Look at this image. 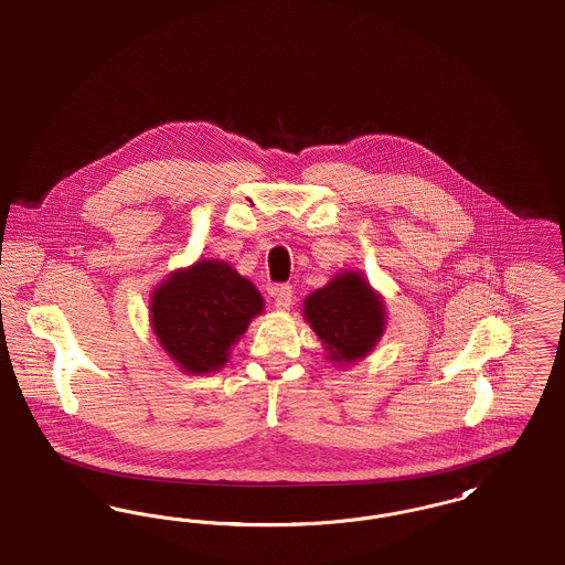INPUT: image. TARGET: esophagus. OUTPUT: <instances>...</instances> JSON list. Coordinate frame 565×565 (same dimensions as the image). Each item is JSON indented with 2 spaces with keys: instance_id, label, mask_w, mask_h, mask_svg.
Segmentation results:
<instances>
[{
  "instance_id": "34e87169",
  "label": "esophagus",
  "mask_w": 565,
  "mask_h": 565,
  "mask_svg": "<svg viewBox=\"0 0 565 565\" xmlns=\"http://www.w3.org/2000/svg\"><path fill=\"white\" fill-rule=\"evenodd\" d=\"M274 306L278 310H289L294 306V287L291 285H278L271 289Z\"/></svg>"
}]
</instances>
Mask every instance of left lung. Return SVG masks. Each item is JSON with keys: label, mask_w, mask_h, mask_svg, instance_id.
Instances as JSON below:
<instances>
[{"label": "left lung", "mask_w": 565, "mask_h": 565, "mask_svg": "<svg viewBox=\"0 0 565 565\" xmlns=\"http://www.w3.org/2000/svg\"><path fill=\"white\" fill-rule=\"evenodd\" d=\"M303 315L329 350V359L340 363L365 356L384 333V301L352 271L306 297Z\"/></svg>", "instance_id": "8db88e82"}]
</instances>
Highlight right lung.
Here are the masks:
<instances>
[{
  "instance_id": "right-lung-1",
  "label": "right lung",
  "mask_w": 565,
  "mask_h": 565,
  "mask_svg": "<svg viewBox=\"0 0 565 565\" xmlns=\"http://www.w3.org/2000/svg\"><path fill=\"white\" fill-rule=\"evenodd\" d=\"M264 310L259 291L223 262L174 271L151 297V324L162 348L188 373L215 371Z\"/></svg>"
}]
</instances>
